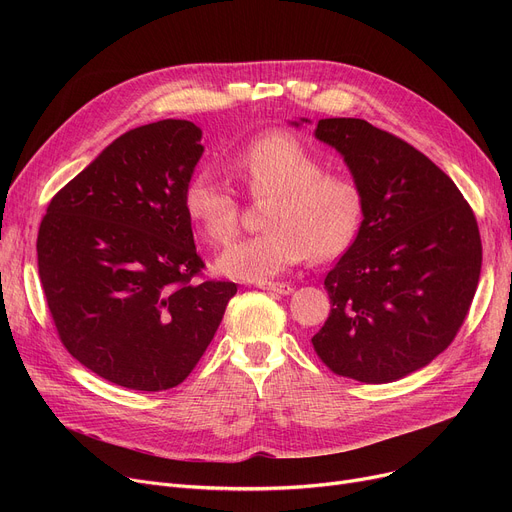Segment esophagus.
Returning a JSON list of instances; mask_svg holds the SVG:
<instances>
[{
    "mask_svg": "<svg viewBox=\"0 0 512 512\" xmlns=\"http://www.w3.org/2000/svg\"><path fill=\"white\" fill-rule=\"evenodd\" d=\"M255 286L263 288V290H270V292H276V294H290L294 288L292 284L288 282H257Z\"/></svg>",
    "mask_w": 512,
    "mask_h": 512,
    "instance_id": "obj_1",
    "label": "esophagus"
}]
</instances>
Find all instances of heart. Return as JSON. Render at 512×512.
Instances as JSON below:
<instances>
[{
  "mask_svg": "<svg viewBox=\"0 0 512 512\" xmlns=\"http://www.w3.org/2000/svg\"><path fill=\"white\" fill-rule=\"evenodd\" d=\"M230 168L253 199H267L265 232L230 247L218 259L224 276L263 282L305 261H332L357 240L365 220V193L348 174L326 164L301 137L274 130L242 145ZM182 205L188 220L213 247L234 240L240 203L232 188L201 168L188 178Z\"/></svg>",
  "mask_w": 512,
  "mask_h": 512,
  "instance_id": "obj_1",
  "label": "heart"
}]
</instances>
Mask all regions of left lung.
<instances>
[{
  "label": "left lung",
  "mask_w": 512,
  "mask_h": 512,
  "mask_svg": "<svg viewBox=\"0 0 512 512\" xmlns=\"http://www.w3.org/2000/svg\"><path fill=\"white\" fill-rule=\"evenodd\" d=\"M315 137L361 184L365 220L324 280L332 311L313 348L342 378L400 380L448 348L469 313L481 272L475 213L432 159L365 120H319Z\"/></svg>",
  "instance_id": "obj_1"
}]
</instances>
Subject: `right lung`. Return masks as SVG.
<instances>
[{"instance_id":"1","label":"right lung","mask_w":512,"mask_h":512,"mask_svg":"<svg viewBox=\"0 0 512 512\" xmlns=\"http://www.w3.org/2000/svg\"><path fill=\"white\" fill-rule=\"evenodd\" d=\"M201 128H132L56 193L37 236L39 278L66 351L99 378L159 392L195 369L236 294L203 278L182 193Z\"/></svg>"}]
</instances>
